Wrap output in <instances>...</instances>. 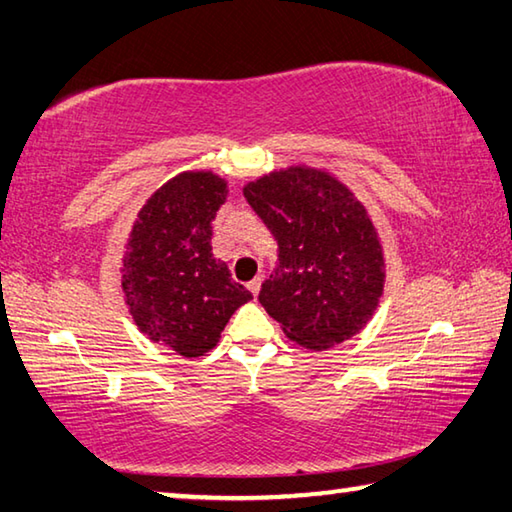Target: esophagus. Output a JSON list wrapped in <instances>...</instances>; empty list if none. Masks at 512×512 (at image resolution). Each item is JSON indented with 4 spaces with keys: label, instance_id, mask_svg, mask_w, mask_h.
Here are the masks:
<instances>
[{
    "label": "esophagus",
    "instance_id": "34e87169",
    "mask_svg": "<svg viewBox=\"0 0 512 512\" xmlns=\"http://www.w3.org/2000/svg\"><path fill=\"white\" fill-rule=\"evenodd\" d=\"M259 289H262V277H255V280L248 282V291L253 293V296H257Z\"/></svg>",
    "mask_w": 512,
    "mask_h": 512
}]
</instances>
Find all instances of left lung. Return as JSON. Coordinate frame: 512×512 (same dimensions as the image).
I'll return each mask as SVG.
<instances>
[{"mask_svg":"<svg viewBox=\"0 0 512 512\" xmlns=\"http://www.w3.org/2000/svg\"><path fill=\"white\" fill-rule=\"evenodd\" d=\"M244 196L277 241V266L259 302L284 334L327 350L366 327L384 293V253L375 225L332 173L271 171Z\"/></svg>","mask_w":512,"mask_h":512,"instance_id":"left-lung-1","label":"left lung"}]
</instances>
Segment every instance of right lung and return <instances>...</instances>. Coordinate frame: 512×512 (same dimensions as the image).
Instances as JSON below:
<instances>
[{"label":"right lung","mask_w":512,"mask_h":512,"mask_svg":"<svg viewBox=\"0 0 512 512\" xmlns=\"http://www.w3.org/2000/svg\"><path fill=\"white\" fill-rule=\"evenodd\" d=\"M225 196L228 183L212 171L178 173L137 214L121 264L135 325L187 359L210 352L230 316L253 300L212 255V221Z\"/></svg>","instance_id":"add662e5"}]
</instances>
